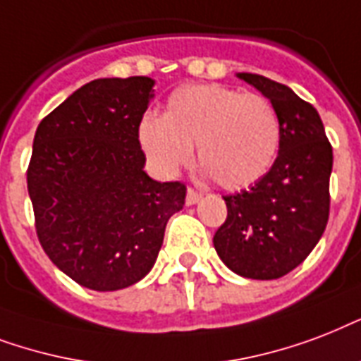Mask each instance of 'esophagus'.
<instances>
[{
    "label": "esophagus",
    "mask_w": 361,
    "mask_h": 361,
    "mask_svg": "<svg viewBox=\"0 0 361 361\" xmlns=\"http://www.w3.org/2000/svg\"><path fill=\"white\" fill-rule=\"evenodd\" d=\"M200 200L201 192H197V190L194 188H188V192H186V205H195Z\"/></svg>",
    "instance_id": "34e87169"
}]
</instances>
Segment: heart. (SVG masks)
Listing matches in <instances>:
<instances>
[{"instance_id":"1","label":"heart","mask_w":361,"mask_h":361,"mask_svg":"<svg viewBox=\"0 0 361 361\" xmlns=\"http://www.w3.org/2000/svg\"><path fill=\"white\" fill-rule=\"evenodd\" d=\"M145 154L175 175L195 158L222 188L250 186L269 171L281 147V122L269 99L222 85H188L173 92L161 118L139 126Z\"/></svg>"}]
</instances>
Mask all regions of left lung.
I'll list each match as a JSON object with an SVG mask.
<instances>
[{
  "mask_svg": "<svg viewBox=\"0 0 361 361\" xmlns=\"http://www.w3.org/2000/svg\"><path fill=\"white\" fill-rule=\"evenodd\" d=\"M239 79L275 107L281 147L264 177L248 190L224 195L228 216L212 243L233 273L273 281L295 269L326 230L334 150L311 103L262 75L239 73Z\"/></svg>",
  "mask_w": 361,
  "mask_h": 361,
  "instance_id": "8db88e82",
  "label": "left lung"
}]
</instances>
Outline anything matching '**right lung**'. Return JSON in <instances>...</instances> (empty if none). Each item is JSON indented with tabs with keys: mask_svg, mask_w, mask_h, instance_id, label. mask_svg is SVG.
Masks as SVG:
<instances>
[{
	"mask_svg": "<svg viewBox=\"0 0 361 361\" xmlns=\"http://www.w3.org/2000/svg\"><path fill=\"white\" fill-rule=\"evenodd\" d=\"M149 77L96 79L47 114L33 137L27 194L39 243L80 286L113 292L154 265L183 183L142 171L139 126L152 97Z\"/></svg>",
	"mask_w": 361,
	"mask_h": 361,
	"instance_id": "1",
	"label": "right lung"
}]
</instances>
